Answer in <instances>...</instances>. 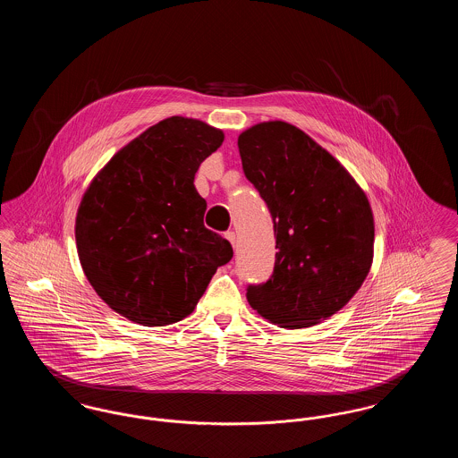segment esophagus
I'll return each instance as SVG.
<instances>
[{
	"label": "esophagus",
	"mask_w": 458,
	"mask_h": 458,
	"mask_svg": "<svg viewBox=\"0 0 458 458\" xmlns=\"http://www.w3.org/2000/svg\"><path fill=\"white\" fill-rule=\"evenodd\" d=\"M225 237L232 242V245H235V242H237V235H235V232H233V230H228V232L225 233Z\"/></svg>",
	"instance_id": "esophagus-1"
}]
</instances>
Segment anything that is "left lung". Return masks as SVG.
Returning <instances> with one entry per match:
<instances>
[{
  "instance_id": "left-lung-1",
  "label": "left lung",
  "mask_w": 458,
  "mask_h": 458,
  "mask_svg": "<svg viewBox=\"0 0 458 458\" xmlns=\"http://www.w3.org/2000/svg\"><path fill=\"white\" fill-rule=\"evenodd\" d=\"M239 151L245 178L271 213L278 249L269 280L247 284V301L282 327L318 325L369 273V200L331 154L290 123L254 125L240 133Z\"/></svg>"
}]
</instances>
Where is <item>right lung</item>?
Masks as SVG:
<instances>
[{
	"label": "right lung",
	"mask_w": 458,
	"mask_h": 458,
	"mask_svg": "<svg viewBox=\"0 0 458 458\" xmlns=\"http://www.w3.org/2000/svg\"><path fill=\"white\" fill-rule=\"evenodd\" d=\"M223 131L172 116L133 139L94 178L75 223L89 284L118 314L144 327L187 318L232 243L204 226L194 185Z\"/></svg>",
	"instance_id": "1"
}]
</instances>
